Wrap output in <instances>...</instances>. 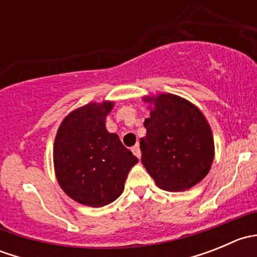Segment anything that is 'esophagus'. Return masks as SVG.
Here are the masks:
<instances>
[{
    "mask_svg": "<svg viewBox=\"0 0 257 257\" xmlns=\"http://www.w3.org/2000/svg\"><path fill=\"white\" fill-rule=\"evenodd\" d=\"M132 152L134 153V155H136L137 158H141L142 153H141V148H139V144H136L133 148H132Z\"/></svg>",
    "mask_w": 257,
    "mask_h": 257,
    "instance_id": "1",
    "label": "esophagus"
}]
</instances>
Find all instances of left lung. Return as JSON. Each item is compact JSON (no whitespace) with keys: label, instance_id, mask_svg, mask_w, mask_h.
I'll use <instances>...</instances> for the list:
<instances>
[{"label":"left lung","instance_id":"1","mask_svg":"<svg viewBox=\"0 0 257 257\" xmlns=\"http://www.w3.org/2000/svg\"><path fill=\"white\" fill-rule=\"evenodd\" d=\"M153 104L141 139L142 163L160 189L184 191L208 175L214 138L204 114L178 95L144 98Z\"/></svg>","mask_w":257,"mask_h":257}]
</instances>
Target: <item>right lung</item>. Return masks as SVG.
Segmentation results:
<instances>
[{
    "label": "right lung",
    "instance_id": "obj_1",
    "mask_svg": "<svg viewBox=\"0 0 257 257\" xmlns=\"http://www.w3.org/2000/svg\"><path fill=\"white\" fill-rule=\"evenodd\" d=\"M113 102L89 103L69 113L57 132L53 148L56 177L64 193L83 205L100 208L124 190L138 158L105 128Z\"/></svg>",
    "mask_w": 257,
    "mask_h": 257
}]
</instances>
